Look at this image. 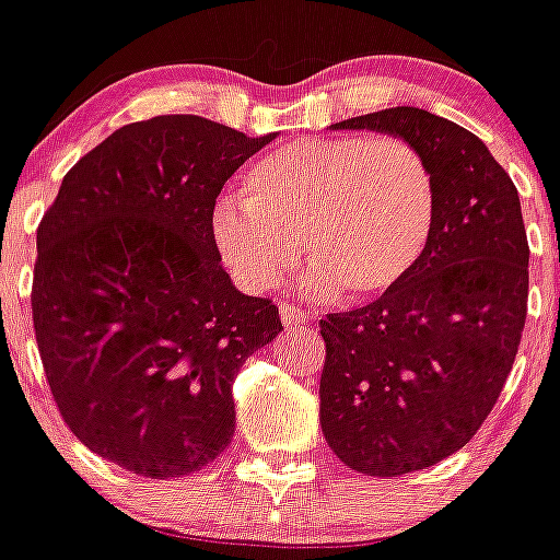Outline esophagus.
<instances>
[{
	"label": "esophagus",
	"mask_w": 560,
	"mask_h": 560,
	"mask_svg": "<svg viewBox=\"0 0 560 560\" xmlns=\"http://www.w3.org/2000/svg\"><path fill=\"white\" fill-rule=\"evenodd\" d=\"M281 322H284L287 327H301L308 322V314L303 312V308H295L290 306V303H284V306H281Z\"/></svg>",
	"instance_id": "esophagus-1"
}]
</instances>
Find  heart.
<instances>
[{
	"instance_id": "heart-1",
	"label": "heart",
	"mask_w": 560,
	"mask_h": 560,
	"mask_svg": "<svg viewBox=\"0 0 560 560\" xmlns=\"http://www.w3.org/2000/svg\"><path fill=\"white\" fill-rule=\"evenodd\" d=\"M436 224V178L425 156L393 135L298 138L259 156L244 200L219 202L211 233L230 273L268 292L295 262L294 238L312 257L306 290L352 298L393 290L420 262Z\"/></svg>"
}]
</instances>
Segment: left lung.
I'll list each match as a JSON object with an SVG mask.
<instances>
[{"label":"left lung","mask_w":560,"mask_h":560,"mask_svg":"<svg viewBox=\"0 0 560 560\" xmlns=\"http://www.w3.org/2000/svg\"><path fill=\"white\" fill-rule=\"evenodd\" d=\"M332 129L406 140L436 178V224L420 262L369 306L319 322L327 444L354 471L400 477L466 447L504 389L528 306L521 197L477 135L422 107Z\"/></svg>","instance_id":"1"}]
</instances>
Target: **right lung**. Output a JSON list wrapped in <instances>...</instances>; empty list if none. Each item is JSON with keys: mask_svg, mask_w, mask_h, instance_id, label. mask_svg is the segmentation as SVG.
I'll return each instance as SVG.
<instances>
[{"mask_svg": "<svg viewBox=\"0 0 560 560\" xmlns=\"http://www.w3.org/2000/svg\"><path fill=\"white\" fill-rule=\"evenodd\" d=\"M273 138L202 116L127 124L65 175L37 228L50 393L92 453L140 477L224 453L235 376L284 330L268 298L235 290L211 233L222 186Z\"/></svg>", "mask_w": 560, "mask_h": 560, "instance_id": "add662e5", "label": "right lung"}]
</instances>
